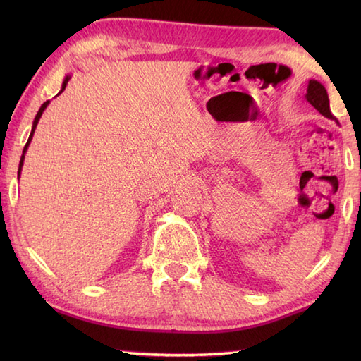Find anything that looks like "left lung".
Listing matches in <instances>:
<instances>
[{"label": "left lung", "instance_id": "1", "mask_svg": "<svg viewBox=\"0 0 361 361\" xmlns=\"http://www.w3.org/2000/svg\"><path fill=\"white\" fill-rule=\"evenodd\" d=\"M305 99H307V102L310 105L315 106V109L321 114H323L324 118L335 119V116H334L332 111H331V105H329V96H327V91H326L323 83H319L315 79L309 80L307 93H305Z\"/></svg>", "mask_w": 361, "mask_h": 361}]
</instances>
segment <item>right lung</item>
I'll list each match as a JSON object with an SVG mask.
<instances>
[{"instance_id":"add662e5","label":"right lung","mask_w":361,"mask_h":361,"mask_svg":"<svg viewBox=\"0 0 361 361\" xmlns=\"http://www.w3.org/2000/svg\"><path fill=\"white\" fill-rule=\"evenodd\" d=\"M71 79V75L68 74L66 78H65V80H63V83H62V90L59 91V94H62L63 93V90L66 88V85H68V80ZM57 94V96H59ZM49 105V101H46L42 106H40V110H38V113H37V116H35V119H34V124H32V130H30V135H29V140H27V142H26V145H25V149H23V155H21V159H20V166H18V178H20V173H21V167H23V163H25V153H26V150H27V147H29V144H30V141H32V136H34V132H35V128H37V124H38V121H40V118H42V114H43V111L46 110V106Z\"/></svg>"}]
</instances>
